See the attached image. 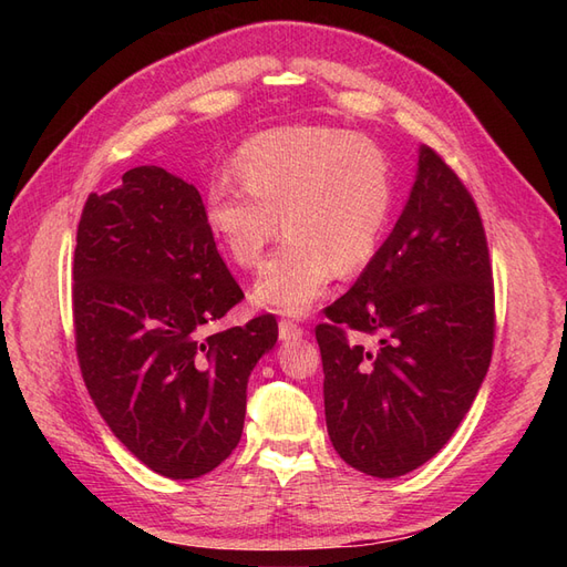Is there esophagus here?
<instances>
[{"label":"esophagus","mask_w":567,"mask_h":567,"mask_svg":"<svg viewBox=\"0 0 567 567\" xmlns=\"http://www.w3.org/2000/svg\"><path fill=\"white\" fill-rule=\"evenodd\" d=\"M302 329L298 323H293V321H288V319H284L281 323H279V338L281 340H300L302 338Z\"/></svg>","instance_id":"34e87169"}]
</instances>
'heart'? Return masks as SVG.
Instances as JSON below:
<instances>
[{"mask_svg":"<svg viewBox=\"0 0 567 567\" xmlns=\"http://www.w3.org/2000/svg\"><path fill=\"white\" fill-rule=\"evenodd\" d=\"M238 177L208 186L205 215L231 260L252 269L284 229L288 238L252 286L269 310L305 315L336 271L352 277L379 252L394 203L383 146L336 127H281L238 151Z\"/></svg>","mask_w":567,"mask_h":567,"instance_id":"1","label":"heart"}]
</instances>
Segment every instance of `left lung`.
I'll return each instance as SVG.
<instances>
[{
  "instance_id": "left-lung-1",
  "label": "left lung",
  "mask_w": 567,
  "mask_h": 567,
  "mask_svg": "<svg viewBox=\"0 0 567 567\" xmlns=\"http://www.w3.org/2000/svg\"><path fill=\"white\" fill-rule=\"evenodd\" d=\"M326 427L340 458L398 477L450 442L485 381L494 281L483 219L433 148L373 260L323 310Z\"/></svg>"
}]
</instances>
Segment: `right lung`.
I'll return each instance as SVG.
<instances>
[{
    "mask_svg": "<svg viewBox=\"0 0 567 567\" xmlns=\"http://www.w3.org/2000/svg\"><path fill=\"white\" fill-rule=\"evenodd\" d=\"M244 300L198 188L156 165L90 194L73 257L75 350L113 435L173 480L217 468L244 433L246 388L279 323L210 333Z\"/></svg>",
    "mask_w": 567,
    "mask_h": 567,
    "instance_id": "1",
    "label": "right lung"
}]
</instances>
